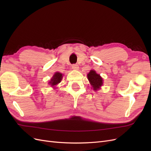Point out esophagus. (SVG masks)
Returning <instances> with one entry per match:
<instances>
[{
	"label": "esophagus",
	"instance_id": "esophagus-1",
	"mask_svg": "<svg viewBox=\"0 0 151 151\" xmlns=\"http://www.w3.org/2000/svg\"><path fill=\"white\" fill-rule=\"evenodd\" d=\"M72 68H73L74 70H79V65L77 64H73L72 65Z\"/></svg>",
	"mask_w": 151,
	"mask_h": 151
}]
</instances>
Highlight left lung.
Segmentation results:
<instances>
[{
  "mask_svg": "<svg viewBox=\"0 0 151 151\" xmlns=\"http://www.w3.org/2000/svg\"><path fill=\"white\" fill-rule=\"evenodd\" d=\"M89 83L94 91L100 89L103 84V80L99 74H98L95 70H91L87 75Z\"/></svg>",
  "mask_w": 151,
  "mask_h": 151,
  "instance_id": "obj_1",
  "label": "left lung"
}]
</instances>
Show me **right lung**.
<instances>
[{"label":"right lung","instance_id":"1","mask_svg":"<svg viewBox=\"0 0 151 151\" xmlns=\"http://www.w3.org/2000/svg\"><path fill=\"white\" fill-rule=\"evenodd\" d=\"M63 77V74L61 73L57 72L55 73V74L53 76L52 78L50 79V81H49V84L51 85L52 88H55V86H57L58 84H59L61 82Z\"/></svg>","mask_w":151,"mask_h":151}]
</instances>
